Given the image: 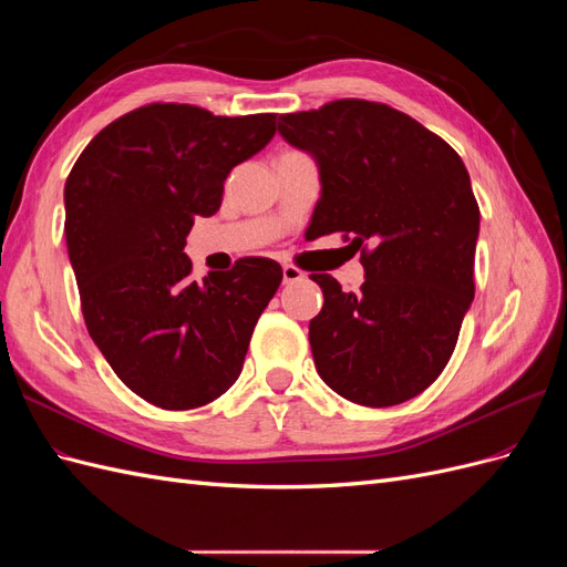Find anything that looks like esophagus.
<instances>
[{
	"instance_id": "1",
	"label": "esophagus",
	"mask_w": 567,
	"mask_h": 567,
	"mask_svg": "<svg viewBox=\"0 0 567 567\" xmlns=\"http://www.w3.org/2000/svg\"><path fill=\"white\" fill-rule=\"evenodd\" d=\"M305 279V274L293 267V265H284V284H298Z\"/></svg>"
}]
</instances>
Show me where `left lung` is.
<instances>
[{"mask_svg": "<svg viewBox=\"0 0 567 567\" xmlns=\"http://www.w3.org/2000/svg\"><path fill=\"white\" fill-rule=\"evenodd\" d=\"M279 134L319 165L307 231L352 234L367 271L359 293L310 274L323 290L310 321L321 381L364 406L416 398L447 367L475 296L480 208L466 165L414 117L364 99L286 113Z\"/></svg>", "mask_w": 567, "mask_h": 567, "instance_id": "obj_1", "label": "left lung"}]
</instances>
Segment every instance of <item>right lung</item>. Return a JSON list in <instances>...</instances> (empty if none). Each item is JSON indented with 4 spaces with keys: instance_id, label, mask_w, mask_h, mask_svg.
Masks as SVG:
<instances>
[{
    "instance_id": "obj_1",
    "label": "right lung",
    "mask_w": 567,
    "mask_h": 567,
    "mask_svg": "<svg viewBox=\"0 0 567 567\" xmlns=\"http://www.w3.org/2000/svg\"><path fill=\"white\" fill-rule=\"evenodd\" d=\"M274 132L277 113L148 104L101 130L65 179L84 323L117 379L161 409H196L234 385L284 279L279 262L244 257L198 284L184 252L194 219L219 210L231 169Z\"/></svg>"
}]
</instances>
